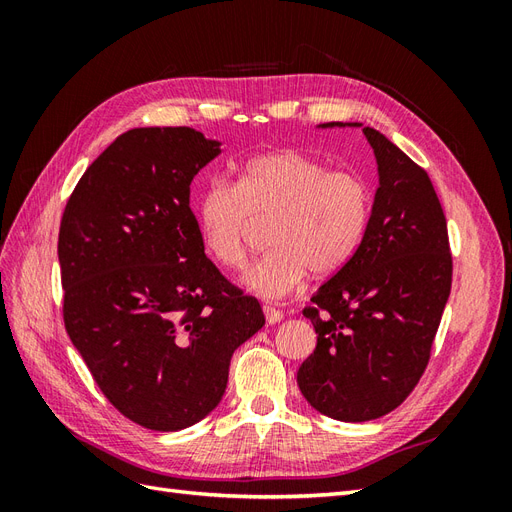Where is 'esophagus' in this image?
Returning a JSON list of instances; mask_svg holds the SVG:
<instances>
[{
    "label": "esophagus",
    "mask_w": 512,
    "mask_h": 512,
    "mask_svg": "<svg viewBox=\"0 0 512 512\" xmlns=\"http://www.w3.org/2000/svg\"><path fill=\"white\" fill-rule=\"evenodd\" d=\"M262 312H265V318H267L269 324H277V322H280V320L284 318V314L280 312V309H275V307H271V305L262 307Z\"/></svg>",
    "instance_id": "obj_1"
}]
</instances>
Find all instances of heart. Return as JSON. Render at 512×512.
I'll return each mask as SVG.
<instances>
[{"mask_svg":"<svg viewBox=\"0 0 512 512\" xmlns=\"http://www.w3.org/2000/svg\"><path fill=\"white\" fill-rule=\"evenodd\" d=\"M369 183L352 170H331L309 153L277 149L241 166L237 183L213 179L196 198V226L207 256L241 269L254 222H267L271 250L245 271L243 286L282 299L307 271L331 275L359 250L371 218Z\"/></svg>","mask_w":512,"mask_h":512,"instance_id":"obj_1","label":"heart"}]
</instances>
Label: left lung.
<instances>
[{
    "mask_svg": "<svg viewBox=\"0 0 512 512\" xmlns=\"http://www.w3.org/2000/svg\"><path fill=\"white\" fill-rule=\"evenodd\" d=\"M333 126L346 123H322ZM363 134L380 175L369 226L303 309L318 342L297 371L309 406L344 423L389 414L414 391L453 282L446 218L425 168L378 130Z\"/></svg>",
    "mask_w": 512,
    "mask_h": 512,
    "instance_id": "1",
    "label": "left lung"
}]
</instances>
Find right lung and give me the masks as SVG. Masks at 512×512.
I'll return each mask as SVG.
<instances>
[{
    "label": "right lung",
    "mask_w": 512,
    "mask_h": 512,
    "mask_svg": "<svg viewBox=\"0 0 512 512\" xmlns=\"http://www.w3.org/2000/svg\"><path fill=\"white\" fill-rule=\"evenodd\" d=\"M220 156L194 128H134L85 170L57 256L64 324L104 397L136 425L190 427L220 404L260 303L205 256L190 183Z\"/></svg>",
    "instance_id": "right-lung-1"
}]
</instances>
